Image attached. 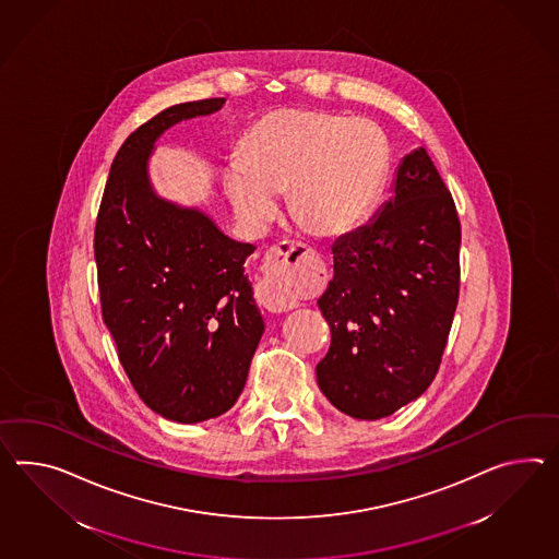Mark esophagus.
<instances>
[{"instance_id":"34e87169","label":"esophagus","mask_w":559,"mask_h":559,"mask_svg":"<svg viewBox=\"0 0 559 559\" xmlns=\"http://www.w3.org/2000/svg\"><path fill=\"white\" fill-rule=\"evenodd\" d=\"M305 246L297 242H281L269 250L264 276L259 285V300L271 313H285L297 307V300L288 295L286 281L305 257Z\"/></svg>"}]
</instances>
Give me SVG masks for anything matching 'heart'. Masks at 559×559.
I'll return each mask as SVG.
<instances>
[{
	"label": "heart",
	"instance_id": "1",
	"mask_svg": "<svg viewBox=\"0 0 559 559\" xmlns=\"http://www.w3.org/2000/svg\"><path fill=\"white\" fill-rule=\"evenodd\" d=\"M388 174V145L368 119L325 110H276L250 129L226 188L236 214L264 224L290 191L302 228L337 238L368 218Z\"/></svg>",
	"mask_w": 559,
	"mask_h": 559
}]
</instances>
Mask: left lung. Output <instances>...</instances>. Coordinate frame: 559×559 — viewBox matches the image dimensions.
<instances>
[{
  "label": "left lung",
  "mask_w": 559,
  "mask_h": 559,
  "mask_svg": "<svg viewBox=\"0 0 559 559\" xmlns=\"http://www.w3.org/2000/svg\"><path fill=\"white\" fill-rule=\"evenodd\" d=\"M331 250L317 300L331 345L317 383L343 414L380 420L428 390L459 302L461 222L424 147L397 165L378 216Z\"/></svg>",
  "instance_id": "obj_1"
}]
</instances>
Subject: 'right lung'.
<instances>
[{
    "label": "right lung",
    "instance_id": "right-lung-1",
    "mask_svg": "<svg viewBox=\"0 0 559 559\" xmlns=\"http://www.w3.org/2000/svg\"><path fill=\"white\" fill-rule=\"evenodd\" d=\"M224 103L174 105L127 136L96 218L103 321L139 397L174 423L228 412L264 333L245 274L257 246L231 240L198 207L159 198L147 169L155 141L169 127L212 115Z\"/></svg>",
    "mask_w": 559,
    "mask_h": 559
}]
</instances>
